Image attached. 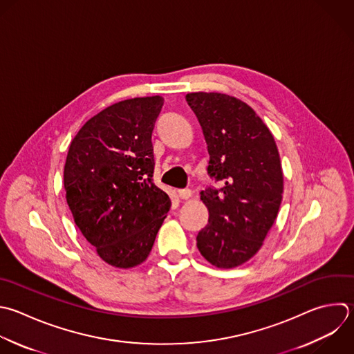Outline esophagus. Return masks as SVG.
Here are the masks:
<instances>
[{
	"label": "esophagus",
	"instance_id": "esophagus-1",
	"mask_svg": "<svg viewBox=\"0 0 354 354\" xmlns=\"http://www.w3.org/2000/svg\"><path fill=\"white\" fill-rule=\"evenodd\" d=\"M178 196H180V199L187 201V199H189L192 196V191L191 189H180L178 191Z\"/></svg>",
	"mask_w": 354,
	"mask_h": 354
}]
</instances>
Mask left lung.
Listing matches in <instances>:
<instances>
[{
	"mask_svg": "<svg viewBox=\"0 0 354 354\" xmlns=\"http://www.w3.org/2000/svg\"><path fill=\"white\" fill-rule=\"evenodd\" d=\"M185 100L207 144V173L221 184L201 192L209 220L196 246L213 266L234 268L259 252L277 218L283 192L278 148L241 100L220 93H189Z\"/></svg>",
	"mask_w": 354,
	"mask_h": 354,
	"instance_id": "8db88e82",
	"label": "left lung"
}]
</instances>
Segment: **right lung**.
Masks as SVG:
<instances>
[{"instance_id": "1", "label": "right lung", "mask_w": 354, "mask_h": 354, "mask_svg": "<svg viewBox=\"0 0 354 354\" xmlns=\"http://www.w3.org/2000/svg\"><path fill=\"white\" fill-rule=\"evenodd\" d=\"M165 100H124L91 118L72 140L64 170L76 225L118 268L147 260L170 209L152 181V131Z\"/></svg>"}]
</instances>
